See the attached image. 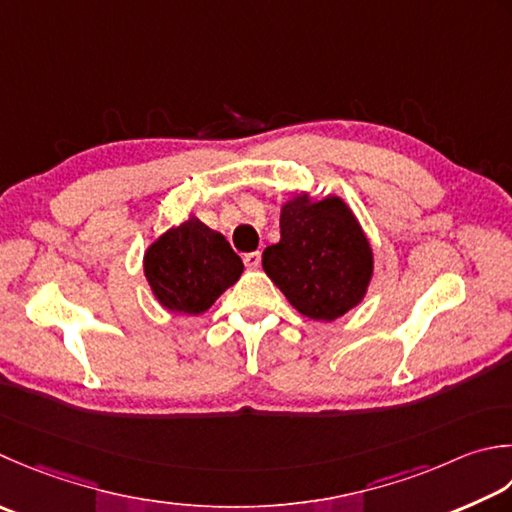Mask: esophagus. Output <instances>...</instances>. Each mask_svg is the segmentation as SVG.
<instances>
[{"label":"esophagus","mask_w":512,"mask_h":512,"mask_svg":"<svg viewBox=\"0 0 512 512\" xmlns=\"http://www.w3.org/2000/svg\"><path fill=\"white\" fill-rule=\"evenodd\" d=\"M244 264H246V268H250V270L259 268V264H262V253H246V255H244Z\"/></svg>","instance_id":"esophagus-1"}]
</instances>
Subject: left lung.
<instances>
[{"mask_svg": "<svg viewBox=\"0 0 512 512\" xmlns=\"http://www.w3.org/2000/svg\"><path fill=\"white\" fill-rule=\"evenodd\" d=\"M282 239L262 255L266 275L299 313L333 322L362 302L373 248L344 199L295 195L279 213Z\"/></svg>", "mask_w": 512, "mask_h": 512, "instance_id": "obj_1", "label": "left lung"}]
</instances>
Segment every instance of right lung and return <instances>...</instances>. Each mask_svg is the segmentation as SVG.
<instances>
[{
	"instance_id": "add662e5",
	"label": "right lung",
	"mask_w": 512,
	"mask_h": 512,
	"mask_svg": "<svg viewBox=\"0 0 512 512\" xmlns=\"http://www.w3.org/2000/svg\"><path fill=\"white\" fill-rule=\"evenodd\" d=\"M242 270V259L226 237L197 217L168 228L144 255V275L155 299L179 315L206 313Z\"/></svg>"
}]
</instances>
